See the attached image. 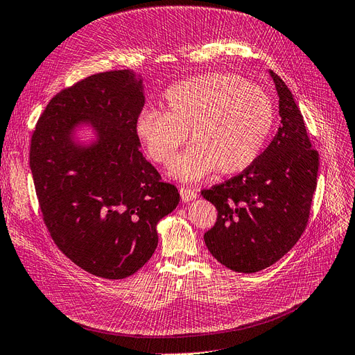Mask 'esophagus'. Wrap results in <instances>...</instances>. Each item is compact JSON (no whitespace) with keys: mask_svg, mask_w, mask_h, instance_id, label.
Instances as JSON below:
<instances>
[{"mask_svg":"<svg viewBox=\"0 0 355 355\" xmlns=\"http://www.w3.org/2000/svg\"><path fill=\"white\" fill-rule=\"evenodd\" d=\"M179 192H180V197H182V201L184 202H189V201H194L197 197H198V194H197V191H194V189H191V188H180L179 189Z\"/></svg>","mask_w":355,"mask_h":355,"instance_id":"esophagus-1","label":"esophagus"}]
</instances>
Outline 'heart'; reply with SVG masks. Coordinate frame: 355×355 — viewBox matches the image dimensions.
Here are the masks:
<instances>
[{
    "mask_svg": "<svg viewBox=\"0 0 355 355\" xmlns=\"http://www.w3.org/2000/svg\"><path fill=\"white\" fill-rule=\"evenodd\" d=\"M274 124V103L259 85L237 75L206 73L171 85L166 92V111L145 110L136 118V136L148 157L170 166L180 155L171 176L196 182L211 171L234 175L259 157Z\"/></svg>",
    "mask_w": 355,
    "mask_h": 355,
    "instance_id": "obj_1",
    "label": "heart"
}]
</instances>
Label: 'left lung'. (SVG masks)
<instances>
[{"label":"left lung","instance_id":"left-lung-1","mask_svg":"<svg viewBox=\"0 0 355 355\" xmlns=\"http://www.w3.org/2000/svg\"><path fill=\"white\" fill-rule=\"evenodd\" d=\"M270 75L282 116L277 135L243 173L201 192L218 210L216 223L204 234L209 252L244 274L280 261L300 239L320 166L292 92L275 72Z\"/></svg>","mask_w":355,"mask_h":355}]
</instances>
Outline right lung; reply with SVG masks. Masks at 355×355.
<instances>
[{"instance_id":"add662e5","label":"right lung","mask_w":355,"mask_h":355,"mask_svg":"<svg viewBox=\"0 0 355 355\" xmlns=\"http://www.w3.org/2000/svg\"><path fill=\"white\" fill-rule=\"evenodd\" d=\"M144 103L141 73L90 75L49 102L31 141L29 166L51 239L75 265L108 280L151 259L157 225L180 200L139 149L135 124ZM81 130L92 136L84 139Z\"/></svg>"}]
</instances>
